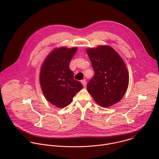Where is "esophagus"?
<instances>
[{
  "label": "esophagus",
  "instance_id": "1",
  "mask_svg": "<svg viewBox=\"0 0 159 159\" xmlns=\"http://www.w3.org/2000/svg\"><path fill=\"white\" fill-rule=\"evenodd\" d=\"M81 83L82 84V85H83V86H84V87H86L87 82L85 81V80H82V81H81Z\"/></svg>",
  "mask_w": 159,
  "mask_h": 159
}]
</instances>
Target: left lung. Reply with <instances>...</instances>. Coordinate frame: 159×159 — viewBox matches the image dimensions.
Instances as JSON below:
<instances>
[{
  "instance_id": "obj_1",
  "label": "left lung",
  "mask_w": 159,
  "mask_h": 159,
  "mask_svg": "<svg viewBox=\"0 0 159 159\" xmlns=\"http://www.w3.org/2000/svg\"><path fill=\"white\" fill-rule=\"evenodd\" d=\"M86 52L95 72L87 85L89 93L102 107L118 103L129 84L128 71L123 60L109 45L89 48Z\"/></svg>"
}]
</instances>
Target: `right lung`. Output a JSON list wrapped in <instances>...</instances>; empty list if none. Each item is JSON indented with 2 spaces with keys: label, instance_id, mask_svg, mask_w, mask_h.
<instances>
[{
  "label": "right lung",
  "instance_id": "obj_1",
  "mask_svg": "<svg viewBox=\"0 0 159 159\" xmlns=\"http://www.w3.org/2000/svg\"><path fill=\"white\" fill-rule=\"evenodd\" d=\"M77 48H55L44 59L39 73V84L43 94L50 104L63 108L69 105L73 98L83 88L74 79L69 69L70 60Z\"/></svg>",
  "mask_w": 159,
  "mask_h": 159
}]
</instances>
